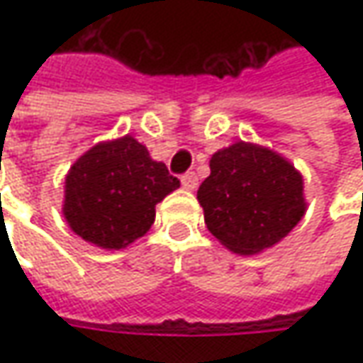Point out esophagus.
Here are the masks:
<instances>
[{
	"label": "esophagus",
	"instance_id": "obj_1",
	"mask_svg": "<svg viewBox=\"0 0 363 363\" xmlns=\"http://www.w3.org/2000/svg\"><path fill=\"white\" fill-rule=\"evenodd\" d=\"M182 186L184 189H189V191H194V189L198 188V175L194 174V172H189L182 177Z\"/></svg>",
	"mask_w": 363,
	"mask_h": 363
}]
</instances>
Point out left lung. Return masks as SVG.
<instances>
[{
    "label": "left lung",
    "instance_id": "obj_1",
    "mask_svg": "<svg viewBox=\"0 0 363 363\" xmlns=\"http://www.w3.org/2000/svg\"><path fill=\"white\" fill-rule=\"evenodd\" d=\"M301 172L271 147L236 141L210 157L198 189L208 230L234 255L279 244L307 212Z\"/></svg>",
    "mask_w": 363,
    "mask_h": 363
}]
</instances>
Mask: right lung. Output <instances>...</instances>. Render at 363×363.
Returning a JSON list of instances; mask_svg holds the SVG:
<instances>
[{"label":"right lung","mask_w":363,"mask_h":363,"mask_svg":"<svg viewBox=\"0 0 363 363\" xmlns=\"http://www.w3.org/2000/svg\"><path fill=\"white\" fill-rule=\"evenodd\" d=\"M177 188L179 179L165 163L125 135L92 145L72 163L64 177L62 214L82 240L119 250L145 236L155 206Z\"/></svg>","instance_id":"right-lung-1"}]
</instances>
